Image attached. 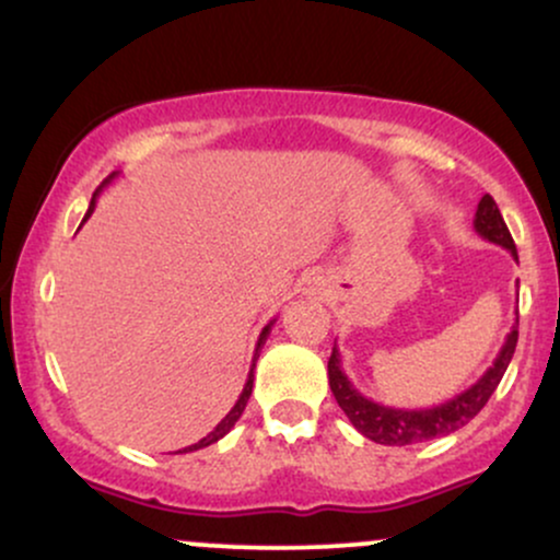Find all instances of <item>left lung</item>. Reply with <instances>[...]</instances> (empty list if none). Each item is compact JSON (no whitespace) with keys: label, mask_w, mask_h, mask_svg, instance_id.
Returning <instances> with one entry per match:
<instances>
[{"label":"left lung","mask_w":560,"mask_h":560,"mask_svg":"<svg viewBox=\"0 0 560 560\" xmlns=\"http://www.w3.org/2000/svg\"><path fill=\"white\" fill-rule=\"evenodd\" d=\"M474 229H477L481 240L508 249V253L513 255V260H518L511 231H508L503 215H500L498 205H494V199L490 195L479 199L477 215H474ZM516 342L518 320L513 324L511 334H508L503 347H500L498 358H494V363L481 374L479 382L471 384L466 392H460V395L450 397L445 402L432 405V408H389V405L374 402L369 400V397H363L361 392L352 387V382L342 371V358H339L337 342H334L329 358V387L352 427H355L363 436H369L371 442H378V445H416V442H427L434 440V436L458 432L460 427H466V423L485 408L487 400L492 397V392L498 389L513 352H516Z\"/></svg>","instance_id":"1"}]
</instances>
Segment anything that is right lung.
<instances>
[{"label": "right lung", "mask_w": 560, "mask_h": 560, "mask_svg": "<svg viewBox=\"0 0 560 560\" xmlns=\"http://www.w3.org/2000/svg\"><path fill=\"white\" fill-rule=\"evenodd\" d=\"M118 176V173H110V176L105 178V182L100 184V189L94 191V197H92V205H89V210H86V218L94 213V205H96V197H100V191L105 189L107 184L113 182V178ZM86 218H83V221H86ZM276 324V318L271 320V324H266L262 326V331H260V337H258V345H255V355H253V369H249V374H247V384H244V389H242V395H240V400L234 402V408L229 410L226 413V419H223L221 423H218V427L213 429V432H210L208 436H202V440L199 442H195V445H189V447H184V450H178V453H195V450H202V447H208V445H213V442H218L221 440V436H226L231 429H234V423L240 421V416L244 413V405H247V400H249V395H253V371H255V363H258V358H260V347L266 345V339H268V334H271V326Z\"/></svg>", "instance_id": "obj_1"}]
</instances>
